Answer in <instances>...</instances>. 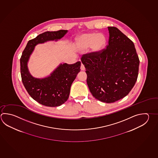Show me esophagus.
<instances>
[{"instance_id": "34e87169", "label": "esophagus", "mask_w": 158, "mask_h": 158, "mask_svg": "<svg viewBox=\"0 0 158 158\" xmlns=\"http://www.w3.org/2000/svg\"><path fill=\"white\" fill-rule=\"evenodd\" d=\"M81 71H84L85 70V67H84V66L83 64L81 63Z\"/></svg>"}]
</instances>
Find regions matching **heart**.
I'll list each match as a JSON object with an SVG mask.
<instances>
[{
  "label": "heart",
  "instance_id": "obj_1",
  "mask_svg": "<svg viewBox=\"0 0 158 158\" xmlns=\"http://www.w3.org/2000/svg\"><path fill=\"white\" fill-rule=\"evenodd\" d=\"M106 42L104 35L91 32L84 33L79 36L77 40V45L80 50H86L90 47L92 53L98 54L104 49Z\"/></svg>",
  "mask_w": 158,
  "mask_h": 158
}]
</instances>
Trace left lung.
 I'll list each match as a JSON object with an SVG mask.
<instances>
[{"label": "left lung", "instance_id": "left-lung-1", "mask_svg": "<svg viewBox=\"0 0 158 158\" xmlns=\"http://www.w3.org/2000/svg\"><path fill=\"white\" fill-rule=\"evenodd\" d=\"M108 45L100 54L81 58L86 83L95 99L107 103L124 98L137 81L140 61L133 42L117 28L108 27Z\"/></svg>", "mask_w": 158, "mask_h": 158}]
</instances>
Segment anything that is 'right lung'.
<instances>
[{"label": "right lung", "mask_w": 158, "mask_h": 158, "mask_svg": "<svg viewBox=\"0 0 158 158\" xmlns=\"http://www.w3.org/2000/svg\"><path fill=\"white\" fill-rule=\"evenodd\" d=\"M68 30L47 31L28 42L21 56V74L22 83L30 96L39 103L48 107H57L65 102L69 97L73 82L81 71V62L74 64H60L49 76L44 78L33 77L28 69V61L35 47L49 41H57Z\"/></svg>", "instance_id": "add662e5"}]
</instances>
